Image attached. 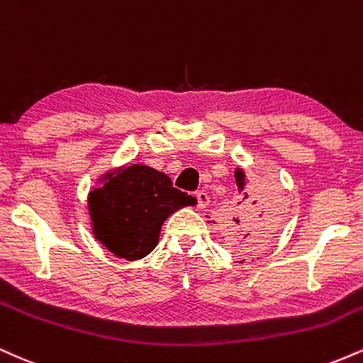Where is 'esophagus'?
<instances>
[{
  "instance_id": "34e87169",
  "label": "esophagus",
  "mask_w": 363,
  "mask_h": 363,
  "mask_svg": "<svg viewBox=\"0 0 363 363\" xmlns=\"http://www.w3.org/2000/svg\"><path fill=\"white\" fill-rule=\"evenodd\" d=\"M195 199H197L199 208H206L208 206V202H211V199H208V195L203 190L197 191V194H195Z\"/></svg>"
}]
</instances>
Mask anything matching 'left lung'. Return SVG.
I'll list each match as a JSON object with an SVG mask.
<instances>
[{
    "instance_id": "left-lung-1",
    "label": "left lung",
    "mask_w": 363,
    "mask_h": 363,
    "mask_svg": "<svg viewBox=\"0 0 363 363\" xmlns=\"http://www.w3.org/2000/svg\"><path fill=\"white\" fill-rule=\"evenodd\" d=\"M234 178L242 199L238 202L236 216L233 217L231 223H228L225 229H228L229 246L236 251H246L275 234L279 225V212L270 191H255L250 197L246 191L248 182H246L245 169H234ZM259 194L264 197L259 198Z\"/></svg>"
}]
</instances>
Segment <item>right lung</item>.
I'll list each match as a JSON object with an SVG mask.
<instances>
[{"label":"right lung","mask_w":363,"mask_h":363,"mask_svg":"<svg viewBox=\"0 0 363 363\" xmlns=\"http://www.w3.org/2000/svg\"><path fill=\"white\" fill-rule=\"evenodd\" d=\"M100 183L88 194L93 236L115 257L129 262L156 248L161 225L173 212L197 203L191 195L173 189L164 173L146 164L110 169Z\"/></svg>","instance_id":"1"}]
</instances>
